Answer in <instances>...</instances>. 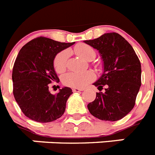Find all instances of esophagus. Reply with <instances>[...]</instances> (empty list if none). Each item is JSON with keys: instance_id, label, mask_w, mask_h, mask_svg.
<instances>
[{"instance_id": "esophagus-1", "label": "esophagus", "mask_w": 155, "mask_h": 155, "mask_svg": "<svg viewBox=\"0 0 155 155\" xmlns=\"http://www.w3.org/2000/svg\"><path fill=\"white\" fill-rule=\"evenodd\" d=\"M84 89H82V88H77V87H74L72 88V91L73 92H79V91H83Z\"/></svg>"}]
</instances>
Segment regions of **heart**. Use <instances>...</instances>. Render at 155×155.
<instances>
[{"instance_id":"heart-1","label":"heart","mask_w":155,"mask_h":155,"mask_svg":"<svg viewBox=\"0 0 155 155\" xmlns=\"http://www.w3.org/2000/svg\"><path fill=\"white\" fill-rule=\"evenodd\" d=\"M74 52L85 61H93L96 57V51L92 46L85 43H79L74 47ZM68 53L63 50L56 55L53 61V67L57 73L61 74L66 70V62ZM95 79V74L91 71L83 72L70 71L62 77V82L70 87H84Z\"/></svg>"}]
</instances>
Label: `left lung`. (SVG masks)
<instances>
[{
	"mask_svg": "<svg viewBox=\"0 0 155 155\" xmlns=\"http://www.w3.org/2000/svg\"><path fill=\"white\" fill-rule=\"evenodd\" d=\"M84 42L101 53L104 72L94 85L100 92L87 105L88 110L102 120L116 121L133 109L141 86V64L132 46L115 32ZM106 86L105 92L101 91Z\"/></svg>",
	"mask_w": 155,
	"mask_h": 155,
	"instance_id": "left-lung-1",
	"label": "left lung"
}]
</instances>
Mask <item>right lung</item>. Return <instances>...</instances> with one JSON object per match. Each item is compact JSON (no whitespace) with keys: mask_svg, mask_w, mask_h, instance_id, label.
I'll use <instances>...</instances> for the list:
<instances>
[{"mask_svg":"<svg viewBox=\"0 0 155 155\" xmlns=\"http://www.w3.org/2000/svg\"><path fill=\"white\" fill-rule=\"evenodd\" d=\"M74 43L38 37L20 49L12 69L13 95L26 117L47 123L64 114L72 91L64 87L57 94H52L49 87L52 82H60L53 68L56 55Z\"/></svg>","mask_w":155,"mask_h":155,"instance_id":"add662e5","label":"right lung"}]
</instances>
